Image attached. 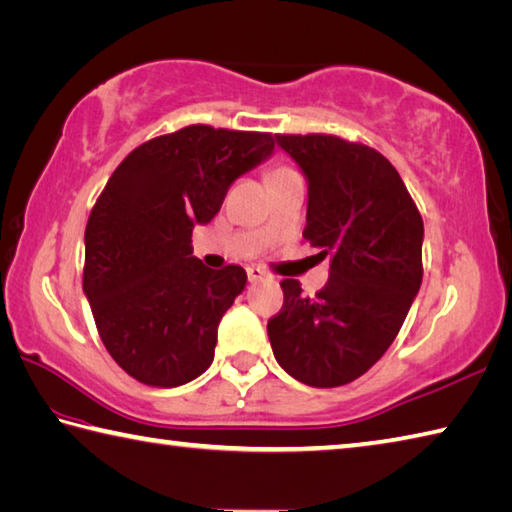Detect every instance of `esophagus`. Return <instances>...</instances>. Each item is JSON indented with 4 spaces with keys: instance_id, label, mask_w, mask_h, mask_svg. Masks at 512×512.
<instances>
[{
    "instance_id": "1",
    "label": "esophagus",
    "mask_w": 512,
    "mask_h": 512,
    "mask_svg": "<svg viewBox=\"0 0 512 512\" xmlns=\"http://www.w3.org/2000/svg\"><path fill=\"white\" fill-rule=\"evenodd\" d=\"M247 276H249V281L256 283V281H263L265 272H263V269H260V267L252 265V267H247Z\"/></svg>"
}]
</instances>
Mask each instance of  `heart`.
Here are the masks:
<instances>
[{
    "instance_id": "heart-1",
    "label": "heart",
    "mask_w": 512,
    "mask_h": 512,
    "mask_svg": "<svg viewBox=\"0 0 512 512\" xmlns=\"http://www.w3.org/2000/svg\"><path fill=\"white\" fill-rule=\"evenodd\" d=\"M285 173H292V169H285V167H281V169H274L272 173H269V178H274V176H285Z\"/></svg>"
}]
</instances>
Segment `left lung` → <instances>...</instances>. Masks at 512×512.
I'll return each instance as SVG.
<instances>
[{
  "label": "left lung",
  "mask_w": 512,
  "mask_h": 512,
  "mask_svg": "<svg viewBox=\"0 0 512 512\" xmlns=\"http://www.w3.org/2000/svg\"><path fill=\"white\" fill-rule=\"evenodd\" d=\"M276 144L307 180L303 238L330 258V281L310 298L285 278L269 343L296 381L336 388L368 372L406 321L423 276V220L379 151L318 133Z\"/></svg>",
  "instance_id": "obj_1"
}]
</instances>
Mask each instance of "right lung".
Returning <instances> with one entry per match:
<instances>
[{
  "label": "right lung",
  "mask_w": 512,
  "mask_h": 512,
  "mask_svg": "<svg viewBox=\"0 0 512 512\" xmlns=\"http://www.w3.org/2000/svg\"><path fill=\"white\" fill-rule=\"evenodd\" d=\"M272 153L269 133L194 124L140 144L106 182L84 231L82 285L104 347L133 379L176 388L214 361L247 272L202 265L191 231Z\"/></svg>",
  "instance_id": "add662e5"
}]
</instances>
